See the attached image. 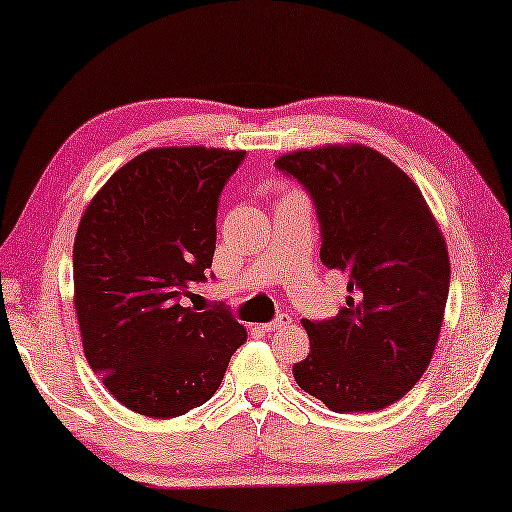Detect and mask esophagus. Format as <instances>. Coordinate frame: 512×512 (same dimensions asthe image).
Here are the masks:
<instances>
[{
  "instance_id": "obj_1",
  "label": "esophagus",
  "mask_w": 512,
  "mask_h": 512,
  "mask_svg": "<svg viewBox=\"0 0 512 512\" xmlns=\"http://www.w3.org/2000/svg\"><path fill=\"white\" fill-rule=\"evenodd\" d=\"M288 325H290L288 313H279V316L274 318L272 322H265L263 329H265V332H274V329H283V327H288Z\"/></svg>"
}]
</instances>
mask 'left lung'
Listing matches in <instances>:
<instances>
[{
	"label": "left lung",
	"mask_w": 512,
	"mask_h": 512,
	"mask_svg": "<svg viewBox=\"0 0 512 512\" xmlns=\"http://www.w3.org/2000/svg\"><path fill=\"white\" fill-rule=\"evenodd\" d=\"M311 196L320 261L348 279L334 318L302 320L309 357L295 382L338 414L403 398L432 359L451 265L444 235L412 178L373 148L325 146L274 162Z\"/></svg>",
	"instance_id": "8db88e82"
}]
</instances>
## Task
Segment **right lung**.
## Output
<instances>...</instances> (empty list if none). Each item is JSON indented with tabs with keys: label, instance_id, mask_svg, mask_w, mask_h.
<instances>
[{
	"label": "right lung",
	"instance_id": "add662e5",
	"mask_svg": "<svg viewBox=\"0 0 512 512\" xmlns=\"http://www.w3.org/2000/svg\"><path fill=\"white\" fill-rule=\"evenodd\" d=\"M242 162L245 151L153 148L84 212L73 249L84 355L132 412L171 419L203 405L247 341L224 304L203 313L180 304L208 277L219 196Z\"/></svg>",
	"mask_w": 512,
	"mask_h": 512
}]
</instances>
